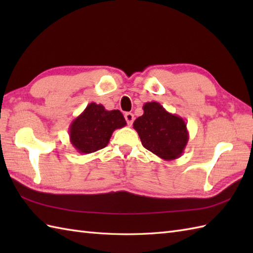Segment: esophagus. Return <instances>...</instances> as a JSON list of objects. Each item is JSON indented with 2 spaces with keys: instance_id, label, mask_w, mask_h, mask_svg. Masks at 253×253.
Instances as JSON below:
<instances>
[{
  "instance_id": "esophagus-1",
  "label": "esophagus",
  "mask_w": 253,
  "mask_h": 253,
  "mask_svg": "<svg viewBox=\"0 0 253 253\" xmlns=\"http://www.w3.org/2000/svg\"><path fill=\"white\" fill-rule=\"evenodd\" d=\"M125 120H126V122H127V124L129 126H131L132 125V123H133V120H135V117H133V114L132 113H126L125 114Z\"/></svg>"
}]
</instances>
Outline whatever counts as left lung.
Segmentation results:
<instances>
[{"label": "left lung", "instance_id": "1", "mask_svg": "<svg viewBox=\"0 0 253 253\" xmlns=\"http://www.w3.org/2000/svg\"><path fill=\"white\" fill-rule=\"evenodd\" d=\"M143 115L133 122L142 146L165 161L178 159L189 140L187 124L158 102H147Z\"/></svg>", "mask_w": 253, "mask_h": 253}]
</instances>
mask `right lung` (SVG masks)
Here are the masks:
<instances>
[{
  "mask_svg": "<svg viewBox=\"0 0 253 253\" xmlns=\"http://www.w3.org/2000/svg\"><path fill=\"white\" fill-rule=\"evenodd\" d=\"M126 124L121 111H107L102 104L92 102L69 125V140L77 152L92 153L105 148L113 131Z\"/></svg>",
  "mask_w": 253,
  "mask_h": 253,
  "instance_id": "1",
  "label": "right lung"
}]
</instances>
